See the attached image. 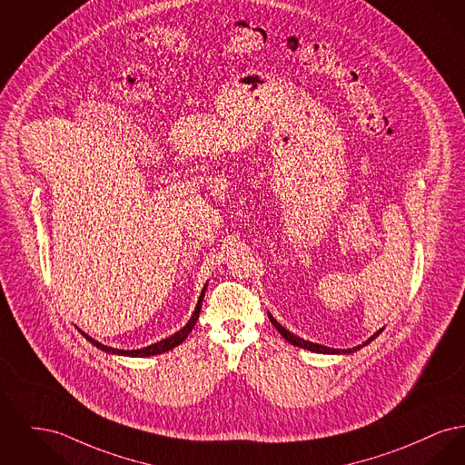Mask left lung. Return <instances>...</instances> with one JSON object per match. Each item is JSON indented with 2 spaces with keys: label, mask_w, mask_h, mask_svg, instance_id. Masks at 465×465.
I'll return each instance as SVG.
<instances>
[{
  "label": "left lung",
  "mask_w": 465,
  "mask_h": 465,
  "mask_svg": "<svg viewBox=\"0 0 465 465\" xmlns=\"http://www.w3.org/2000/svg\"><path fill=\"white\" fill-rule=\"evenodd\" d=\"M269 320L272 322L273 327L277 328V331L290 342V344H293V346H299V348H303V350H309V351H314V353H325V355H341V353H344V355H348V353H355L358 351L360 348H363V346H367L369 342H372L380 333L382 331L381 330H378L372 337H369L363 344H358L356 348H350V350H331V348H327V346H322V344H316V342H309V341H303L302 337L299 335H295V333H292L290 330H286V328L282 327V325H279L275 320H273L272 316H271V312H269Z\"/></svg>",
  "instance_id": "obj_1"
}]
</instances>
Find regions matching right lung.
Listing matches in <instances>:
<instances>
[{
	"instance_id": "right-lung-1",
	"label": "right lung",
	"mask_w": 465,
	"mask_h": 465,
	"mask_svg": "<svg viewBox=\"0 0 465 465\" xmlns=\"http://www.w3.org/2000/svg\"><path fill=\"white\" fill-rule=\"evenodd\" d=\"M205 290H207V284L203 286V290H202V293H200V299H198V303H196V307H194V312H193L190 322L186 323V327L181 328V330L175 331L173 335L166 337V339L160 341V342H154V344H151V346H147V348H140V350H115V348H110V346H105V344L94 341L93 337H89V335L84 333V331H81V333H83L84 337H85L93 346H96L98 350H102V351H105V353H110V355L137 356V358L162 355L164 351H170V350H173L175 346L183 344L184 339L190 335V331H192L193 327H194L196 322H198V314H200V309H202V301H203Z\"/></svg>"
}]
</instances>
